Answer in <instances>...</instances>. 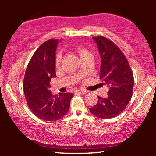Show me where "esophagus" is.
Segmentation results:
<instances>
[{"instance_id":"esophagus-1","label":"esophagus","mask_w":156,"mask_h":156,"mask_svg":"<svg viewBox=\"0 0 156 156\" xmlns=\"http://www.w3.org/2000/svg\"><path fill=\"white\" fill-rule=\"evenodd\" d=\"M77 92L79 93L80 94H86L87 93V91L83 90V89H79V90H77Z\"/></svg>"}]
</instances>
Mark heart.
I'll return each instance as SVG.
<instances>
[{"label": "heart", "mask_w": 156, "mask_h": 156, "mask_svg": "<svg viewBox=\"0 0 156 156\" xmlns=\"http://www.w3.org/2000/svg\"><path fill=\"white\" fill-rule=\"evenodd\" d=\"M76 51H77V53H78V55H79V56H81V55H85V54H90V53L87 51V49H85L84 48H82V47H78L76 48ZM60 56L59 55H57L56 58H55V65H58V64H59L60 62Z\"/></svg>", "instance_id": "1"}]
</instances>
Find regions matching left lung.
<instances>
[{"label": "left lung", "instance_id": "left-lung-1", "mask_svg": "<svg viewBox=\"0 0 156 156\" xmlns=\"http://www.w3.org/2000/svg\"><path fill=\"white\" fill-rule=\"evenodd\" d=\"M101 57L100 78L108 87L107 98L98 96L97 104L89 111L96 117L110 119L123 112L133 94V75L122 51L111 39L93 37Z\"/></svg>", "mask_w": 156, "mask_h": 156}]
</instances>
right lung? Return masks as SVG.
Masks as SVG:
<instances>
[{
    "mask_svg": "<svg viewBox=\"0 0 156 156\" xmlns=\"http://www.w3.org/2000/svg\"><path fill=\"white\" fill-rule=\"evenodd\" d=\"M58 39L45 41L37 48L27 66L23 91L31 112L39 119L47 121L58 120L67 114L72 93L53 95L50 82L56 76L55 71V49Z\"/></svg>",
    "mask_w": 156,
    "mask_h": 156,
    "instance_id": "add662e5",
    "label": "right lung"
}]
</instances>
